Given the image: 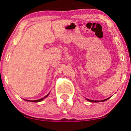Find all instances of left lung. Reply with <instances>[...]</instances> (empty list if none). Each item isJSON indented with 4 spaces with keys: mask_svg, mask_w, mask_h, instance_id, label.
Masks as SVG:
<instances>
[{
    "mask_svg": "<svg viewBox=\"0 0 131 131\" xmlns=\"http://www.w3.org/2000/svg\"><path fill=\"white\" fill-rule=\"evenodd\" d=\"M109 98H107V99L104 100H101V101H96V100H89V99H86V100H87L88 101L92 102V103H99V102H103V101H107V100H108Z\"/></svg>",
    "mask_w": 131,
    "mask_h": 131,
    "instance_id": "left-lung-1",
    "label": "left lung"
}]
</instances>
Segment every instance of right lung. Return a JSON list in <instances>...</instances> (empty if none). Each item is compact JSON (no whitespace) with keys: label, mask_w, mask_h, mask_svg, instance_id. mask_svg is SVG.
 I'll use <instances>...</instances> for the list:
<instances>
[{"label":"right lung","mask_w":131,"mask_h":131,"mask_svg":"<svg viewBox=\"0 0 131 131\" xmlns=\"http://www.w3.org/2000/svg\"><path fill=\"white\" fill-rule=\"evenodd\" d=\"M49 94H48L47 95H46L45 96H44L43 98H41V99H39V100H26V101H30V102H35V103H37V102L42 101V100L44 99V98H46V97H47V96L49 95Z\"/></svg>","instance_id":"add662e5"}]
</instances>
